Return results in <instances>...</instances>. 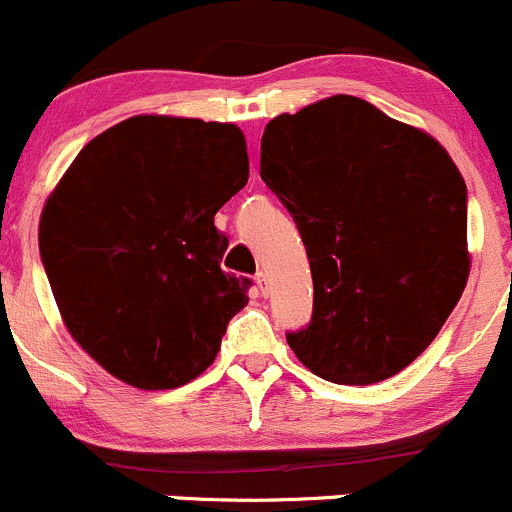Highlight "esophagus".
<instances>
[{
  "mask_svg": "<svg viewBox=\"0 0 512 512\" xmlns=\"http://www.w3.org/2000/svg\"><path fill=\"white\" fill-rule=\"evenodd\" d=\"M256 288L261 296H268V278L266 273H256Z\"/></svg>",
  "mask_w": 512,
  "mask_h": 512,
  "instance_id": "obj_1",
  "label": "esophagus"
}]
</instances>
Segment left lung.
Segmentation results:
<instances>
[{
	"mask_svg": "<svg viewBox=\"0 0 512 512\" xmlns=\"http://www.w3.org/2000/svg\"><path fill=\"white\" fill-rule=\"evenodd\" d=\"M261 179L293 216L313 313L286 341L341 386L386 381L430 346L468 281V189L448 151L358 96L268 121Z\"/></svg>",
	"mask_w": 512,
	"mask_h": 512,
	"instance_id": "left-lung-1",
	"label": "left lung"
}]
</instances>
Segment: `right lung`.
<instances>
[{
    "label": "right lung",
    "instance_id": "right-lung-1",
    "mask_svg": "<svg viewBox=\"0 0 512 512\" xmlns=\"http://www.w3.org/2000/svg\"><path fill=\"white\" fill-rule=\"evenodd\" d=\"M246 181L244 134L219 121L131 116L79 151L39 254L69 333L111 376L164 391L214 363L251 288L221 271L214 216Z\"/></svg>",
    "mask_w": 512,
    "mask_h": 512
}]
</instances>
